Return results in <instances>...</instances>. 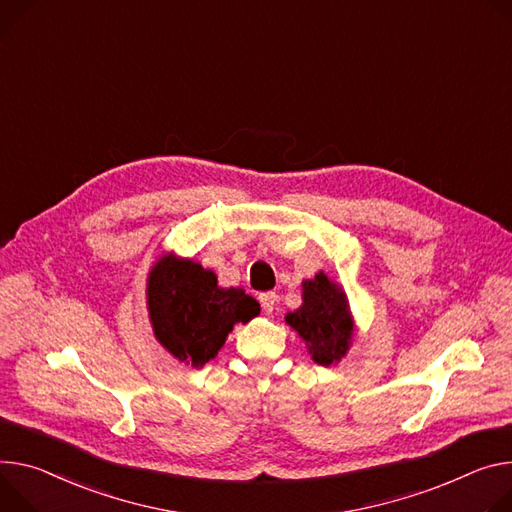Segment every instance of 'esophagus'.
<instances>
[{"label":"esophagus","instance_id":"34e87169","mask_svg":"<svg viewBox=\"0 0 512 512\" xmlns=\"http://www.w3.org/2000/svg\"><path fill=\"white\" fill-rule=\"evenodd\" d=\"M259 302H261V308L269 314V312H273V308H275L277 294H275V292H263V294H259Z\"/></svg>","mask_w":512,"mask_h":512}]
</instances>
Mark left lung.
I'll use <instances>...</instances> for the list:
<instances>
[{
    "label": "left lung",
    "mask_w": 512,
    "mask_h": 512,
    "mask_svg": "<svg viewBox=\"0 0 512 512\" xmlns=\"http://www.w3.org/2000/svg\"><path fill=\"white\" fill-rule=\"evenodd\" d=\"M286 322L306 341L312 359L320 365L339 361L349 349L353 322L347 298L324 273L304 282V304L290 312Z\"/></svg>",
    "instance_id": "obj_1"
}]
</instances>
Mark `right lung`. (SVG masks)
<instances>
[{
  "instance_id": "right-lung-1",
  "label": "right lung",
  "mask_w": 512,
  "mask_h": 512,
  "mask_svg": "<svg viewBox=\"0 0 512 512\" xmlns=\"http://www.w3.org/2000/svg\"><path fill=\"white\" fill-rule=\"evenodd\" d=\"M147 296L161 345L196 367L218 355L237 322H249L261 312L245 290H222L212 271L171 255L153 267Z\"/></svg>"
}]
</instances>
